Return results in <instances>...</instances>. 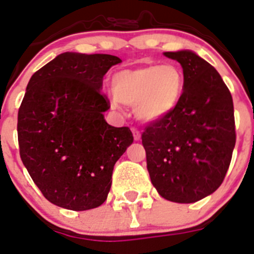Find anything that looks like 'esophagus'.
<instances>
[{
  "label": "esophagus",
  "mask_w": 254,
  "mask_h": 254,
  "mask_svg": "<svg viewBox=\"0 0 254 254\" xmlns=\"http://www.w3.org/2000/svg\"><path fill=\"white\" fill-rule=\"evenodd\" d=\"M131 131H132V136H134V140H135V141H139V140H140V138H141L140 131H139L138 129H135V127H132Z\"/></svg>",
  "instance_id": "34e87169"
}]
</instances>
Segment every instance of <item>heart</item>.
Wrapping results in <instances>:
<instances>
[{
  "label": "heart",
  "instance_id": "b5f03b06",
  "mask_svg": "<svg viewBox=\"0 0 254 254\" xmlns=\"http://www.w3.org/2000/svg\"><path fill=\"white\" fill-rule=\"evenodd\" d=\"M111 106H134L136 119L151 124L178 106L184 89L183 72L174 64L125 68L113 75Z\"/></svg>",
  "mask_w": 254,
  "mask_h": 254
}]
</instances>
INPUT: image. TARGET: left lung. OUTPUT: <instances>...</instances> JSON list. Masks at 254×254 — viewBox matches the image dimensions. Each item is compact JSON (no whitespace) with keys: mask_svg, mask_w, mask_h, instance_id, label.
Here are the masks:
<instances>
[{"mask_svg":"<svg viewBox=\"0 0 254 254\" xmlns=\"http://www.w3.org/2000/svg\"><path fill=\"white\" fill-rule=\"evenodd\" d=\"M177 60L184 90L177 108L141 135L146 168L158 193L194 203L223 182L236 145L232 95L218 71L190 50L164 52Z\"/></svg>","mask_w":254,"mask_h":254,"instance_id":"obj_1","label":"left lung"}]
</instances>
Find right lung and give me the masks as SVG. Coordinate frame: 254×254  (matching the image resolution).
<instances>
[{
    "mask_svg": "<svg viewBox=\"0 0 254 254\" xmlns=\"http://www.w3.org/2000/svg\"><path fill=\"white\" fill-rule=\"evenodd\" d=\"M119 58L64 52L31 76L18 110L23 165L45 198L87 210L103 204L115 163L131 145L129 127L104 119L110 105L100 89Z\"/></svg>",
    "mask_w": 254,
    "mask_h": 254,
    "instance_id": "obj_1",
    "label": "right lung"
}]
</instances>
